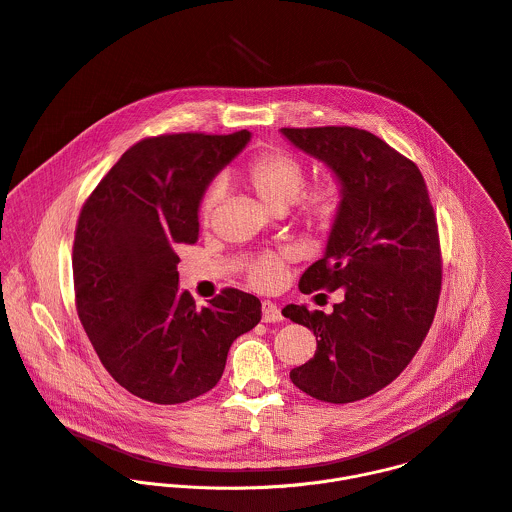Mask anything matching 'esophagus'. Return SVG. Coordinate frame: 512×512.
Wrapping results in <instances>:
<instances>
[{
  "mask_svg": "<svg viewBox=\"0 0 512 512\" xmlns=\"http://www.w3.org/2000/svg\"><path fill=\"white\" fill-rule=\"evenodd\" d=\"M263 321L265 323H275V321H281L283 315H281V307L273 301H263Z\"/></svg>",
  "mask_w": 512,
  "mask_h": 512,
  "instance_id": "34e87169",
  "label": "esophagus"
}]
</instances>
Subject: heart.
<instances>
[{
	"label": "heart",
	"instance_id": "heart-1",
	"mask_svg": "<svg viewBox=\"0 0 512 512\" xmlns=\"http://www.w3.org/2000/svg\"><path fill=\"white\" fill-rule=\"evenodd\" d=\"M247 185L259 197V201L271 211H285L295 201L299 203V217L317 229H325L333 223L344 201V189L337 179L329 177L303 191L307 170L303 162L287 152H265L251 162L245 175ZM221 197V187L213 185L201 201V221L211 223L215 207ZM251 281L257 287H275L283 281V263L279 257H261L251 267Z\"/></svg>",
	"mask_w": 512,
	"mask_h": 512
}]
</instances>
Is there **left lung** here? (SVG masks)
I'll list each match as a JSON object with an SVG mask.
<instances>
[{
  "label": "left lung",
  "mask_w": 512,
  "mask_h": 512,
  "mask_svg": "<svg viewBox=\"0 0 512 512\" xmlns=\"http://www.w3.org/2000/svg\"><path fill=\"white\" fill-rule=\"evenodd\" d=\"M342 183L344 201L325 253L299 279L303 293H344L331 313L287 305L283 315L317 339L289 378L305 394L348 404L394 382L432 325L442 269L436 215L418 166L368 130L281 128Z\"/></svg>",
  "instance_id": "left-lung-1"
}]
</instances>
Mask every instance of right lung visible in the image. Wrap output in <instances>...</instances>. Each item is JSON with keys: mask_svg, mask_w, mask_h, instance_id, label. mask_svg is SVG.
I'll return each instance as SVG.
<instances>
[{"mask_svg": "<svg viewBox=\"0 0 512 512\" xmlns=\"http://www.w3.org/2000/svg\"><path fill=\"white\" fill-rule=\"evenodd\" d=\"M249 140V130L144 138L82 207L72 255L78 317L108 374L142 400L203 396L221 380L231 344L261 321V301L239 289L197 309L179 289L175 253L197 243L207 187Z\"/></svg>", "mask_w": 512, "mask_h": 512, "instance_id": "obj_1", "label": "right lung"}]
</instances>
